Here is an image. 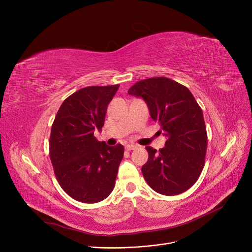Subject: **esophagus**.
Wrapping results in <instances>:
<instances>
[{
  "instance_id": "1",
  "label": "esophagus",
  "mask_w": 252,
  "mask_h": 252,
  "mask_svg": "<svg viewBox=\"0 0 252 252\" xmlns=\"http://www.w3.org/2000/svg\"><path fill=\"white\" fill-rule=\"evenodd\" d=\"M136 148H137V145H135V144H127V145H126V150H134Z\"/></svg>"
}]
</instances>
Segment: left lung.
<instances>
[{
	"label": "left lung",
	"mask_w": 252,
	"mask_h": 252,
	"mask_svg": "<svg viewBox=\"0 0 252 252\" xmlns=\"http://www.w3.org/2000/svg\"><path fill=\"white\" fill-rule=\"evenodd\" d=\"M146 102L150 116L167 138L159 151L150 146L142 166L144 179L157 193L178 195L190 189L204 166L207 134L200 106L188 88L167 77H151L127 91Z\"/></svg>",
	"instance_id": "left-lung-1"
}]
</instances>
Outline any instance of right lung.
<instances>
[{"instance_id": "right-lung-1", "label": "right lung", "mask_w": 252, "mask_h": 252, "mask_svg": "<svg viewBox=\"0 0 252 252\" xmlns=\"http://www.w3.org/2000/svg\"><path fill=\"white\" fill-rule=\"evenodd\" d=\"M119 85L87 87L66 98L52 125L50 158L61 188L73 199L97 203L112 192L124 146L94 137Z\"/></svg>"}]
</instances>
